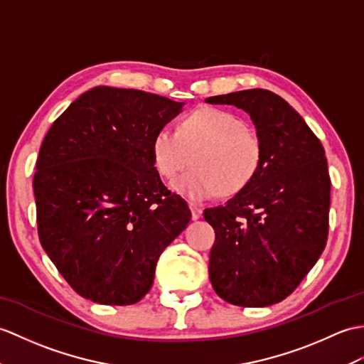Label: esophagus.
<instances>
[{"instance_id": "34e87169", "label": "esophagus", "mask_w": 364, "mask_h": 364, "mask_svg": "<svg viewBox=\"0 0 364 364\" xmlns=\"http://www.w3.org/2000/svg\"><path fill=\"white\" fill-rule=\"evenodd\" d=\"M191 213H192V220H198L201 217V209L197 208L196 205H191Z\"/></svg>"}]
</instances>
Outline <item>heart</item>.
Segmentation results:
<instances>
[{"label":"heart","mask_w":364,"mask_h":364,"mask_svg":"<svg viewBox=\"0 0 364 364\" xmlns=\"http://www.w3.org/2000/svg\"><path fill=\"white\" fill-rule=\"evenodd\" d=\"M151 156L164 178H173L192 161L172 188L198 203L218 192L232 197L247 189L264 163V139L235 113L201 108L186 116L178 130L168 125L156 130Z\"/></svg>","instance_id":"obj_1"}]
</instances>
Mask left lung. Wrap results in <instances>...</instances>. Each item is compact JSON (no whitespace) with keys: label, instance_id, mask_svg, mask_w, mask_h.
<instances>
[{"label":"left lung","instance_id":"1","mask_svg":"<svg viewBox=\"0 0 364 364\" xmlns=\"http://www.w3.org/2000/svg\"><path fill=\"white\" fill-rule=\"evenodd\" d=\"M206 102L245 109L264 139L255 181L203 213L215 231L210 284L234 306H272L296 290L326 248L331 176L324 147L296 109L268 90Z\"/></svg>","mask_w":364,"mask_h":364}]
</instances>
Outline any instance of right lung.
Wrapping results in <instances>:
<instances>
[{"mask_svg":"<svg viewBox=\"0 0 364 364\" xmlns=\"http://www.w3.org/2000/svg\"><path fill=\"white\" fill-rule=\"evenodd\" d=\"M181 102L96 87L57 117L33 175L41 247L71 289L97 304L146 296L156 262L191 220L151 156L156 130Z\"/></svg>","mask_w":364,"mask_h":364,"instance_id":"add662e5","label":"right lung"}]
</instances>
